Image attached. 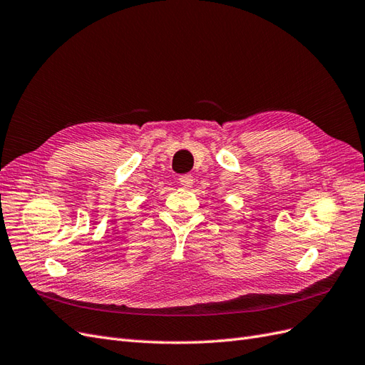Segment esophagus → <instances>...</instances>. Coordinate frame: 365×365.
<instances>
[{
	"label": "esophagus",
	"mask_w": 365,
	"mask_h": 365,
	"mask_svg": "<svg viewBox=\"0 0 365 365\" xmlns=\"http://www.w3.org/2000/svg\"><path fill=\"white\" fill-rule=\"evenodd\" d=\"M179 183L182 186H185L186 190H191L192 185H194V177L191 174H183L179 177Z\"/></svg>",
	"instance_id": "esophagus-1"
}]
</instances>
